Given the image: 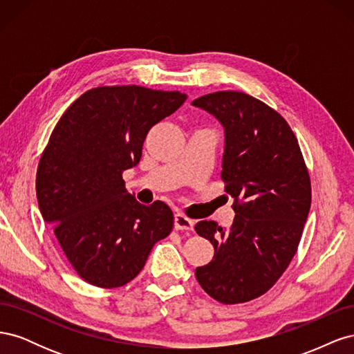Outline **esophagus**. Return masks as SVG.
I'll use <instances>...</instances> for the list:
<instances>
[{
    "mask_svg": "<svg viewBox=\"0 0 354 354\" xmlns=\"http://www.w3.org/2000/svg\"><path fill=\"white\" fill-rule=\"evenodd\" d=\"M174 226L177 230H192L194 229V220L187 218L183 214H176Z\"/></svg>",
    "mask_w": 354,
    "mask_h": 354,
    "instance_id": "34e87169",
    "label": "esophagus"
}]
</instances>
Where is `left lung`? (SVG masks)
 Wrapping results in <instances>:
<instances>
[{"label": "left lung", "mask_w": 354, "mask_h": 354, "mask_svg": "<svg viewBox=\"0 0 354 354\" xmlns=\"http://www.w3.org/2000/svg\"><path fill=\"white\" fill-rule=\"evenodd\" d=\"M192 104L224 127L221 180L236 212L229 229L196 223L216 251L196 279L218 303L251 301L269 291L297 252L312 203L308 169L291 127L261 100L217 91Z\"/></svg>", "instance_id": "1"}]
</instances>
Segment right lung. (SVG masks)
Masks as SVG:
<instances>
[{
    "mask_svg": "<svg viewBox=\"0 0 354 354\" xmlns=\"http://www.w3.org/2000/svg\"><path fill=\"white\" fill-rule=\"evenodd\" d=\"M186 100L180 91L113 85L85 91L62 115L37 169L39 211L81 279L120 288L173 230L167 203L142 205L122 173L138 164L151 128Z\"/></svg>",
    "mask_w": 354,
    "mask_h": 354,
    "instance_id": "add662e5",
    "label": "right lung"
}]
</instances>
